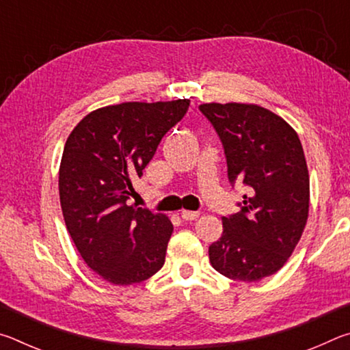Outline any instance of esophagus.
Returning <instances> with one entry per match:
<instances>
[{"mask_svg": "<svg viewBox=\"0 0 350 350\" xmlns=\"http://www.w3.org/2000/svg\"><path fill=\"white\" fill-rule=\"evenodd\" d=\"M180 217L183 221H194V219L199 217L198 211H191V210H182L180 211Z\"/></svg>", "mask_w": 350, "mask_h": 350, "instance_id": "esophagus-1", "label": "esophagus"}]
</instances>
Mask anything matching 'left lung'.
Wrapping results in <instances>:
<instances>
[{
    "instance_id": "8db88e82",
    "label": "left lung",
    "mask_w": 350,
    "mask_h": 350,
    "mask_svg": "<svg viewBox=\"0 0 350 350\" xmlns=\"http://www.w3.org/2000/svg\"><path fill=\"white\" fill-rule=\"evenodd\" d=\"M222 140L230 182L248 193L208 248L213 269L245 282L275 275L298 245L309 217V170L298 134L253 103H202Z\"/></svg>"
}]
</instances>
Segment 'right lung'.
Returning <instances> with one entry per match:
<instances>
[{"mask_svg":"<svg viewBox=\"0 0 350 350\" xmlns=\"http://www.w3.org/2000/svg\"><path fill=\"white\" fill-rule=\"evenodd\" d=\"M188 106V98L103 106L83 117L64 145L58 171L64 224L88 267L114 286L145 281L165 262L170 217L126 200Z\"/></svg>","mask_w":350,"mask_h":350,"instance_id":"obj_1","label":"right lung"}]
</instances>
